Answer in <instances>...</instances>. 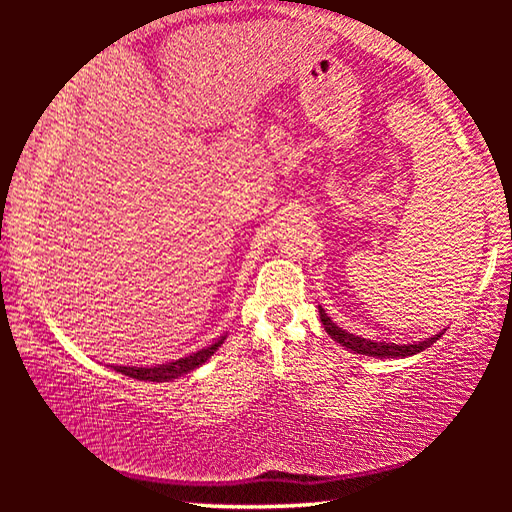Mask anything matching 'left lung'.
I'll list each match as a JSON object with an SVG mask.
<instances>
[{"label":"left lung","instance_id":"left-lung-1","mask_svg":"<svg viewBox=\"0 0 512 512\" xmlns=\"http://www.w3.org/2000/svg\"><path fill=\"white\" fill-rule=\"evenodd\" d=\"M318 314H320V323L325 325V332L332 336L336 343L345 345V348L357 352V354H366V357H379V359L411 357V354H418L422 350L431 348V345L440 339V334H436L427 341H418V343H409V345H397V343H386V341H370V339H361V336H354L350 332H345L343 327L332 323V318L325 314L323 307H318Z\"/></svg>","mask_w":512,"mask_h":512}]
</instances>
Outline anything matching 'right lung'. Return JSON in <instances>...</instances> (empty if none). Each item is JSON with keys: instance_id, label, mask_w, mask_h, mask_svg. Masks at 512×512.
I'll use <instances>...</instances> for the list:
<instances>
[{"instance_id": "obj_1", "label": "right lung", "mask_w": 512, "mask_h": 512, "mask_svg": "<svg viewBox=\"0 0 512 512\" xmlns=\"http://www.w3.org/2000/svg\"><path fill=\"white\" fill-rule=\"evenodd\" d=\"M225 341V336H221L219 341H214L210 348H203L194 354H189V357L183 359H176V361H169V363H160V366H151V368H135V366H112L117 372L126 377H133V379H140V381H171V379H178L180 375H187V372H192L194 368L203 366V363L212 357V354L221 348Z\"/></svg>"}]
</instances>
